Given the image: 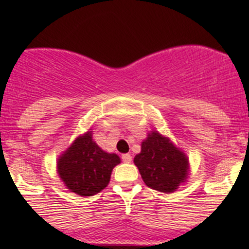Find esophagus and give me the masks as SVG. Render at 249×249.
Returning a JSON list of instances; mask_svg holds the SVG:
<instances>
[{"instance_id": "esophagus-1", "label": "esophagus", "mask_w": 249, "mask_h": 249, "mask_svg": "<svg viewBox=\"0 0 249 249\" xmlns=\"http://www.w3.org/2000/svg\"><path fill=\"white\" fill-rule=\"evenodd\" d=\"M122 159H123V161H124V162H131L132 157L130 154H123Z\"/></svg>"}]
</instances>
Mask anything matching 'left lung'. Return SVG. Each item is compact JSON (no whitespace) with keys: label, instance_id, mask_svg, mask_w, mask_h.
Instances as JSON below:
<instances>
[{"label":"left lung","instance_id":"obj_1","mask_svg":"<svg viewBox=\"0 0 249 249\" xmlns=\"http://www.w3.org/2000/svg\"><path fill=\"white\" fill-rule=\"evenodd\" d=\"M145 185L171 194L189 176V159L180 148L159 131L148 132L134 159Z\"/></svg>","mask_w":249,"mask_h":249}]
</instances>
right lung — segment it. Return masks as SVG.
Instances as JSON below:
<instances>
[{
  "label": "right lung",
  "mask_w": 249,
  "mask_h": 249,
  "mask_svg": "<svg viewBox=\"0 0 249 249\" xmlns=\"http://www.w3.org/2000/svg\"><path fill=\"white\" fill-rule=\"evenodd\" d=\"M118 164L120 158L100 148L89 129L60 154L56 171L70 192L80 196H92L108 185L113 169Z\"/></svg>",
  "instance_id": "obj_1"
}]
</instances>
